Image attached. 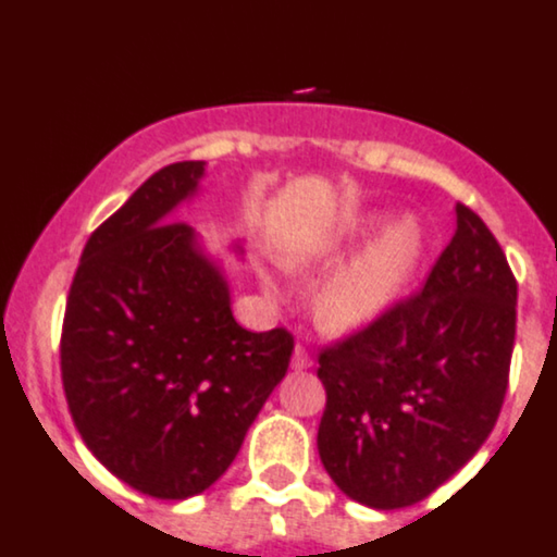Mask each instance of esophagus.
<instances>
[{
  "label": "esophagus",
  "mask_w": 557,
  "mask_h": 557,
  "mask_svg": "<svg viewBox=\"0 0 557 557\" xmlns=\"http://www.w3.org/2000/svg\"><path fill=\"white\" fill-rule=\"evenodd\" d=\"M294 368L296 371H307V368H312V357H309V352L301 347V344H296L294 349Z\"/></svg>",
  "instance_id": "obj_1"
}]
</instances>
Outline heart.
Masks as SVG:
<instances>
[{
	"label": "heart",
	"instance_id": "heart-1",
	"mask_svg": "<svg viewBox=\"0 0 557 557\" xmlns=\"http://www.w3.org/2000/svg\"><path fill=\"white\" fill-rule=\"evenodd\" d=\"M384 221L386 213H379V210L344 221L323 245V250L314 256V261H338L357 245L366 243ZM421 256H424V232L417 221L408 215L392 221L352 261L327 277L318 298L320 323L338 333L360 331V327L379 323L408 290ZM263 283L272 294H277L274 280L267 277Z\"/></svg>",
	"mask_w": 557,
	"mask_h": 557
}]
</instances>
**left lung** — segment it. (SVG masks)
<instances>
[{
	"mask_svg": "<svg viewBox=\"0 0 557 557\" xmlns=\"http://www.w3.org/2000/svg\"><path fill=\"white\" fill-rule=\"evenodd\" d=\"M515 304L505 250L456 205V234L424 288L320 352L318 450L349 499L411 507L478 454L505 403Z\"/></svg>",
	"mask_w": 557,
	"mask_h": 557,
	"instance_id": "obj_1",
	"label": "left lung"
}]
</instances>
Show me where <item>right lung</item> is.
I'll use <instances>...</instances> for the list:
<instances>
[{"label": "right lung", "mask_w": 557, "mask_h": 557, "mask_svg": "<svg viewBox=\"0 0 557 557\" xmlns=\"http://www.w3.org/2000/svg\"><path fill=\"white\" fill-rule=\"evenodd\" d=\"M202 175L205 162L162 168L90 234L63 318L74 426L111 475L154 499H189L230 470L294 355L283 327L234 320L224 267L173 221Z\"/></svg>", "instance_id": "right-lung-1"}]
</instances>
